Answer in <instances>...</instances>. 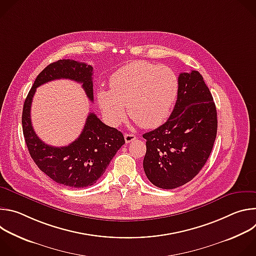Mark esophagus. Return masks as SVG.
<instances>
[{"label": "esophagus", "instance_id": "34e87169", "mask_svg": "<svg viewBox=\"0 0 256 256\" xmlns=\"http://www.w3.org/2000/svg\"><path fill=\"white\" fill-rule=\"evenodd\" d=\"M136 138V136L134 134H124V140H126V144L134 142Z\"/></svg>", "mask_w": 256, "mask_h": 256}]
</instances>
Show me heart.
<instances>
[{"mask_svg":"<svg viewBox=\"0 0 256 256\" xmlns=\"http://www.w3.org/2000/svg\"><path fill=\"white\" fill-rule=\"evenodd\" d=\"M109 87L110 90L101 88L96 93L107 124L120 126L126 116V104L130 116L138 124L156 128L170 116L179 84L170 68L134 62L114 72L109 79Z\"/></svg>","mask_w":256,"mask_h":256,"instance_id":"obj_1","label":"heart"}]
</instances>
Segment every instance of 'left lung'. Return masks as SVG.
<instances>
[{
	"label": "left lung",
	"mask_w": 256,
	"mask_h": 256,
	"mask_svg": "<svg viewBox=\"0 0 256 256\" xmlns=\"http://www.w3.org/2000/svg\"><path fill=\"white\" fill-rule=\"evenodd\" d=\"M178 95L167 122L146 132V176L154 186L173 190L188 184L208 159L216 136V109L198 70L181 72Z\"/></svg>",
	"instance_id": "8db88e82"
}]
</instances>
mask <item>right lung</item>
<instances>
[{
    "mask_svg": "<svg viewBox=\"0 0 256 256\" xmlns=\"http://www.w3.org/2000/svg\"><path fill=\"white\" fill-rule=\"evenodd\" d=\"M93 66L72 60H60L48 64L36 77L22 112V128L29 154L38 168L54 181L70 188L93 186L103 175L116 152L124 144V134L103 124L90 112L79 138L64 147H52L35 134L30 110L36 88L44 83L68 79L81 83L88 98L93 101Z\"/></svg>",
    "mask_w": 256,
    "mask_h": 256,
    "instance_id": "add662e5",
    "label": "right lung"
}]
</instances>
